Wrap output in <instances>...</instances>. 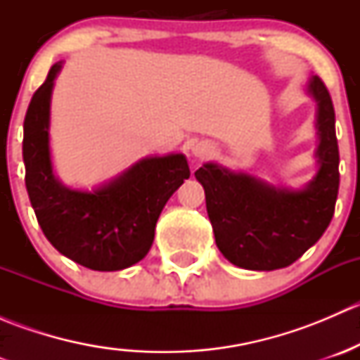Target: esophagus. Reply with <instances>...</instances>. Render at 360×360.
Instances as JSON below:
<instances>
[{"label": "esophagus", "instance_id": "obj_1", "mask_svg": "<svg viewBox=\"0 0 360 360\" xmlns=\"http://www.w3.org/2000/svg\"><path fill=\"white\" fill-rule=\"evenodd\" d=\"M191 151H193L195 157H198V158L207 157V155L210 153V144H207V143H197V144H193V148H191Z\"/></svg>", "mask_w": 360, "mask_h": 360}]
</instances>
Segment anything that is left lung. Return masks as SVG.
Masks as SVG:
<instances>
[{
    "label": "left lung",
    "instance_id": "1",
    "mask_svg": "<svg viewBox=\"0 0 360 360\" xmlns=\"http://www.w3.org/2000/svg\"><path fill=\"white\" fill-rule=\"evenodd\" d=\"M307 94L317 103V174L303 188L271 184L248 172L207 162L195 172L216 245L235 266L271 271L300 259L328 230L340 188V153L331 96L319 76Z\"/></svg>",
    "mask_w": 360,
    "mask_h": 360
}]
</instances>
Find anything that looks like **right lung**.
<instances>
[{
	"label": "right lung",
	"instance_id": "right-lung-1",
	"mask_svg": "<svg viewBox=\"0 0 360 360\" xmlns=\"http://www.w3.org/2000/svg\"><path fill=\"white\" fill-rule=\"evenodd\" d=\"M63 63L53 64L24 120L25 188L43 233L60 254L96 271L139 263L155 238L160 212L190 177L183 153L141 158L92 190L69 188L53 172L50 104Z\"/></svg>",
	"mask_w": 360,
	"mask_h": 360
}]
</instances>
